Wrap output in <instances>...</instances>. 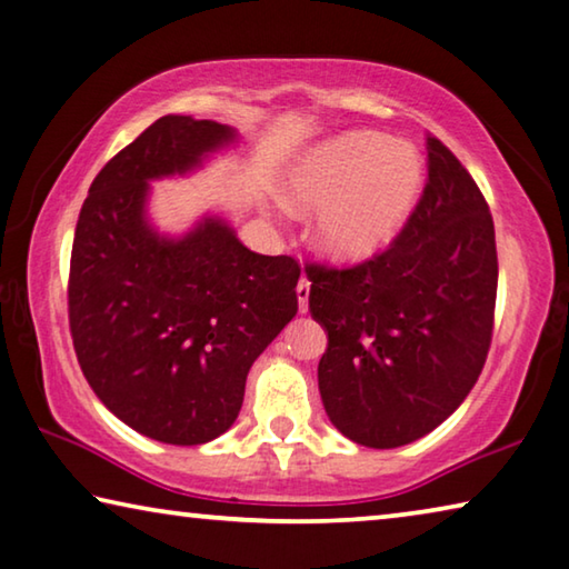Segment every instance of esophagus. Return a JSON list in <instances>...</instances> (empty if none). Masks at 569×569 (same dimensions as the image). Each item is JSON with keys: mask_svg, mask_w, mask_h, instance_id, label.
Listing matches in <instances>:
<instances>
[{"mask_svg": "<svg viewBox=\"0 0 569 569\" xmlns=\"http://www.w3.org/2000/svg\"><path fill=\"white\" fill-rule=\"evenodd\" d=\"M307 300H310V282H307V277H302L300 282H297V302H300V312H307Z\"/></svg>", "mask_w": 569, "mask_h": 569, "instance_id": "obj_1", "label": "esophagus"}]
</instances>
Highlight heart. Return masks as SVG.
<instances>
[{
  "instance_id": "1",
  "label": "heart",
  "mask_w": 569,
  "mask_h": 569,
  "mask_svg": "<svg viewBox=\"0 0 569 569\" xmlns=\"http://www.w3.org/2000/svg\"><path fill=\"white\" fill-rule=\"evenodd\" d=\"M421 186L418 148L370 130L318 143L284 176V193L295 207L320 209L312 239L340 262L383 251L411 219Z\"/></svg>"
}]
</instances>
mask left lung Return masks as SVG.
<instances>
[{
	"label": "left lung",
	"mask_w": 569,
	"mask_h": 569,
	"mask_svg": "<svg viewBox=\"0 0 569 569\" xmlns=\"http://www.w3.org/2000/svg\"><path fill=\"white\" fill-rule=\"evenodd\" d=\"M428 179L386 251L356 267H305L310 312L328 330L318 383L342 436L396 449L441 426L487 362L497 305L495 221L439 138Z\"/></svg>",
	"instance_id": "1"
}]
</instances>
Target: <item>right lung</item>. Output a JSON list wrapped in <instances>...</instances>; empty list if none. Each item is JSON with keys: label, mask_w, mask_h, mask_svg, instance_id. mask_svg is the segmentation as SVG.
Listing matches in <instances>:
<instances>
[{"label": "right lung", "mask_w": 569, "mask_h": 569, "mask_svg": "<svg viewBox=\"0 0 569 569\" xmlns=\"http://www.w3.org/2000/svg\"><path fill=\"white\" fill-rule=\"evenodd\" d=\"M234 141L217 120L158 118L102 166L74 227L68 312L82 376L110 413L161 443L229 431L251 362L297 315L292 257L257 254L219 217L179 239L148 221V181Z\"/></svg>", "instance_id": "1"}]
</instances>
